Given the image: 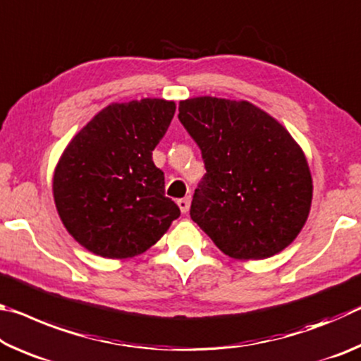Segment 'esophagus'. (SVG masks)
<instances>
[{"instance_id": "esophagus-1", "label": "esophagus", "mask_w": 361, "mask_h": 361, "mask_svg": "<svg viewBox=\"0 0 361 361\" xmlns=\"http://www.w3.org/2000/svg\"><path fill=\"white\" fill-rule=\"evenodd\" d=\"M178 207H180L181 213H188L189 212V207H191V199H189V197L180 199L178 200Z\"/></svg>"}]
</instances>
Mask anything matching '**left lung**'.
<instances>
[{
  "label": "left lung",
  "instance_id": "obj_1",
  "mask_svg": "<svg viewBox=\"0 0 361 361\" xmlns=\"http://www.w3.org/2000/svg\"><path fill=\"white\" fill-rule=\"evenodd\" d=\"M178 119L207 173L191 218L224 255L264 259L296 239L312 204V176L290 132L253 103L195 97Z\"/></svg>",
  "mask_w": 361,
  "mask_h": 361
}]
</instances>
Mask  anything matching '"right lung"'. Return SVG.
Returning <instances> with one entry per match:
<instances>
[{
  "instance_id": "obj_1",
  "label": "right lung",
  "mask_w": 361,
  "mask_h": 361,
  "mask_svg": "<svg viewBox=\"0 0 361 361\" xmlns=\"http://www.w3.org/2000/svg\"><path fill=\"white\" fill-rule=\"evenodd\" d=\"M175 109V102L164 99L111 103L65 148L54 172V200L66 231L85 250L132 258L180 216L152 162Z\"/></svg>"
}]
</instances>
